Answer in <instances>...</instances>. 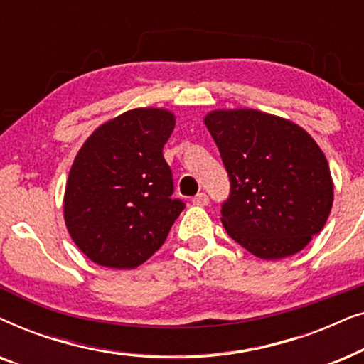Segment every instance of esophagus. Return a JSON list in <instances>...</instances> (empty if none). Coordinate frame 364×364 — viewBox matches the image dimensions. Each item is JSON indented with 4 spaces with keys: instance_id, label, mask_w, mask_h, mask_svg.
Instances as JSON below:
<instances>
[{
    "instance_id": "34e87169",
    "label": "esophagus",
    "mask_w": 364,
    "mask_h": 364,
    "mask_svg": "<svg viewBox=\"0 0 364 364\" xmlns=\"http://www.w3.org/2000/svg\"><path fill=\"white\" fill-rule=\"evenodd\" d=\"M192 203L193 205H198V207H205V205H208V196L207 193H197L196 197L192 198Z\"/></svg>"
}]
</instances>
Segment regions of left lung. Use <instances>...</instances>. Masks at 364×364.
Returning <instances> with one entry per match:
<instances>
[{
    "label": "left lung",
    "mask_w": 364,
    "mask_h": 364,
    "mask_svg": "<svg viewBox=\"0 0 364 364\" xmlns=\"http://www.w3.org/2000/svg\"><path fill=\"white\" fill-rule=\"evenodd\" d=\"M203 122L230 177L220 210L228 235L263 260L303 250L333 207L330 166L315 139L255 109H218Z\"/></svg>",
    "instance_id": "1"
}]
</instances>
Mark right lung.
I'll return each instance as SVG.
<instances>
[{
	"instance_id": "right-lung-1",
	"label": "right lung",
	"mask_w": 364,
	"mask_h": 364,
	"mask_svg": "<svg viewBox=\"0 0 364 364\" xmlns=\"http://www.w3.org/2000/svg\"><path fill=\"white\" fill-rule=\"evenodd\" d=\"M173 127L167 109H132L99 126L79 149L63 207L69 235L89 260L131 270L166 242L186 207L171 197L162 154Z\"/></svg>"
}]
</instances>
